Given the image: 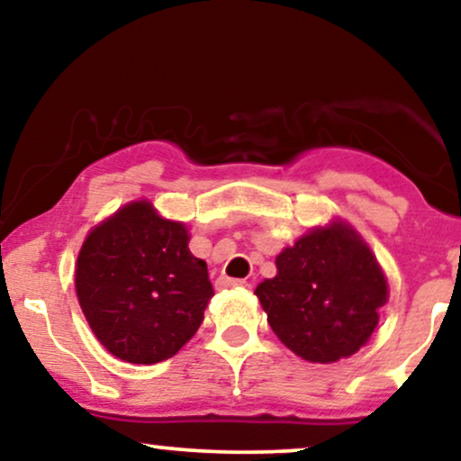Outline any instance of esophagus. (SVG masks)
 Returning <instances> with one entry per match:
<instances>
[{
    "instance_id": "obj_1",
    "label": "esophagus",
    "mask_w": 461,
    "mask_h": 461,
    "mask_svg": "<svg viewBox=\"0 0 461 461\" xmlns=\"http://www.w3.org/2000/svg\"><path fill=\"white\" fill-rule=\"evenodd\" d=\"M218 289H229V287H248V281L245 279H229V276H220L216 281Z\"/></svg>"
}]
</instances>
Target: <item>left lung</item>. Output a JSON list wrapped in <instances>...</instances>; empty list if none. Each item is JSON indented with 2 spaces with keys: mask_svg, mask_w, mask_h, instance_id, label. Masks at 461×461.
Here are the masks:
<instances>
[{
  "mask_svg": "<svg viewBox=\"0 0 461 461\" xmlns=\"http://www.w3.org/2000/svg\"><path fill=\"white\" fill-rule=\"evenodd\" d=\"M256 295L276 338L311 363H336L367 344L388 283L361 235L331 222L276 256V276Z\"/></svg>",
  "mask_w": 461,
  "mask_h": 461,
  "instance_id": "obj_1",
  "label": "left lung"
}]
</instances>
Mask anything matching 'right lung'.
Listing matches in <instances>:
<instances>
[{
  "label": "right lung",
  "mask_w": 461,
  "mask_h": 461,
  "mask_svg": "<svg viewBox=\"0 0 461 461\" xmlns=\"http://www.w3.org/2000/svg\"><path fill=\"white\" fill-rule=\"evenodd\" d=\"M188 239L185 224L161 218L149 201L128 203L86 237L75 289L113 357L153 365L197 333L213 289Z\"/></svg>",
  "instance_id": "obj_1"
}]
</instances>
